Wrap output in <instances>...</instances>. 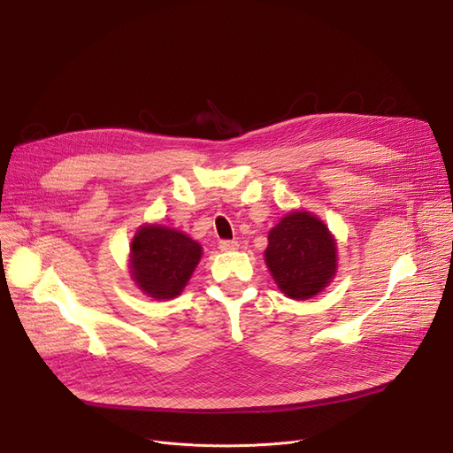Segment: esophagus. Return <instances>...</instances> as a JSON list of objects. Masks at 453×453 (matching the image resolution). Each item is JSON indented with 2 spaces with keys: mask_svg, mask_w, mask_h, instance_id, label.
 I'll return each mask as SVG.
<instances>
[{
  "mask_svg": "<svg viewBox=\"0 0 453 453\" xmlns=\"http://www.w3.org/2000/svg\"><path fill=\"white\" fill-rule=\"evenodd\" d=\"M219 248L222 251H234V250H239V242H236V241H220Z\"/></svg>",
  "mask_w": 453,
  "mask_h": 453,
  "instance_id": "esophagus-1",
  "label": "esophagus"
}]
</instances>
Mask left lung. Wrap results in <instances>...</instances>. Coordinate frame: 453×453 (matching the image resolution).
Instances as JSON below:
<instances>
[{
  "label": "left lung",
  "mask_w": 453,
  "mask_h": 453,
  "mask_svg": "<svg viewBox=\"0 0 453 453\" xmlns=\"http://www.w3.org/2000/svg\"><path fill=\"white\" fill-rule=\"evenodd\" d=\"M265 260L277 288L304 301L321 294L336 277L338 246L314 212L294 209L270 229Z\"/></svg>",
  "instance_id": "left-lung-1"
}]
</instances>
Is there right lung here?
I'll return each mask as SVG.
<instances>
[{"mask_svg":"<svg viewBox=\"0 0 453 453\" xmlns=\"http://www.w3.org/2000/svg\"><path fill=\"white\" fill-rule=\"evenodd\" d=\"M200 258L202 246L187 233L161 224H145L130 242L128 270L142 294L165 301L183 292Z\"/></svg>","mask_w":453,"mask_h":453,"instance_id":"obj_1","label":"right lung"}]
</instances>
